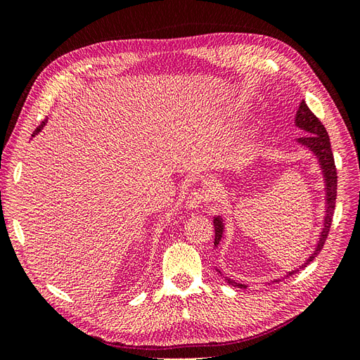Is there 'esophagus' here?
<instances>
[{
  "instance_id": "esophagus-1",
  "label": "esophagus",
  "mask_w": 360,
  "mask_h": 360,
  "mask_svg": "<svg viewBox=\"0 0 360 360\" xmlns=\"http://www.w3.org/2000/svg\"><path fill=\"white\" fill-rule=\"evenodd\" d=\"M207 197H209V195H207V192H204L201 189H195L189 195V197L186 198V209H189V210L200 209V207L205 202Z\"/></svg>"
}]
</instances>
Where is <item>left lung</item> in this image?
<instances>
[{"mask_svg": "<svg viewBox=\"0 0 360 360\" xmlns=\"http://www.w3.org/2000/svg\"><path fill=\"white\" fill-rule=\"evenodd\" d=\"M294 123L299 129H302L304 134V136L297 139V144H300L302 147H307L311 153L319 159V165L321 168L323 172V179H324V191H326V207H324V222H323V228L319 236L317 245H315L312 254L304 259V263L302 266H299V269L307 267L311 261L320 254V250L323 249L326 238L329 236V230L332 225V217H333V210H335V202H336V186H338V176H336V168H335V159H333V153H332V147H330V139L328 132H326V127L323 126V123L320 120L312 114V111L308 108V105L304 103V101L300 102V106L296 114V120ZM213 225H214V246L217 248L224 237V219L221 216H214L213 217ZM299 269H294L291 271H287V276L296 274L299 271ZM219 271L221 275H224L219 269H216ZM225 276V275H224ZM225 281L228 284L237 287V288H246L245 284L242 282H236L233 279H230L228 276H225ZM271 282H279L278 279H274Z\"/></svg>", "mask_w": 360, "mask_h": 360, "instance_id": "left-lung-1", "label": "left lung"}]
</instances>
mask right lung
<instances>
[{
    "instance_id": "right-lung-1",
    "label": "right lung",
    "mask_w": 360,
    "mask_h": 360,
    "mask_svg": "<svg viewBox=\"0 0 360 360\" xmlns=\"http://www.w3.org/2000/svg\"><path fill=\"white\" fill-rule=\"evenodd\" d=\"M45 123H46V120H45V122H41V124H40V126H39V127L34 130V134H32V136H36V135L40 132V130L43 129V126H45Z\"/></svg>"
}]
</instances>
